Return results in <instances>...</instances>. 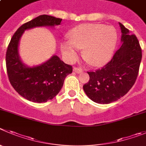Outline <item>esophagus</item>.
<instances>
[{"mask_svg": "<svg viewBox=\"0 0 146 146\" xmlns=\"http://www.w3.org/2000/svg\"><path fill=\"white\" fill-rule=\"evenodd\" d=\"M73 70H74V72H76V73H78V74H80V73H82V69H81V68L74 67V69H73Z\"/></svg>", "mask_w": 146, "mask_h": 146, "instance_id": "esophagus-1", "label": "esophagus"}]
</instances>
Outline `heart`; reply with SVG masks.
Returning <instances> with one entry per match:
<instances>
[{"label": "heart", "mask_w": 146, "mask_h": 146, "mask_svg": "<svg viewBox=\"0 0 146 146\" xmlns=\"http://www.w3.org/2000/svg\"><path fill=\"white\" fill-rule=\"evenodd\" d=\"M70 40L61 44L64 56L69 62L78 57L80 49H83V57L93 66H101L110 59L117 42L116 29L101 24H84L69 32Z\"/></svg>", "instance_id": "obj_1"}]
</instances>
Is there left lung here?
Segmentation results:
<instances>
[{
    "mask_svg": "<svg viewBox=\"0 0 146 146\" xmlns=\"http://www.w3.org/2000/svg\"><path fill=\"white\" fill-rule=\"evenodd\" d=\"M121 45L106 65L88 72L90 80L83 86L88 97L97 104H108L120 99L135 82L142 58L138 40L122 24Z\"/></svg>",
    "mask_w": 146,
    "mask_h": 146,
    "instance_id": "1",
    "label": "left lung"
}]
</instances>
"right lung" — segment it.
I'll list each match as a JSON object with an SVG mask.
<instances>
[{"instance_id":"obj_1","label":"right lung","mask_w":146,"mask_h":146,"mask_svg":"<svg viewBox=\"0 0 146 146\" xmlns=\"http://www.w3.org/2000/svg\"><path fill=\"white\" fill-rule=\"evenodd\" d=\"M62 19L40 15L21 25L12 37L6 56L9 81L16 91L27 100L45 103L53 99L64 85V80L72 72V66L65 64L56 55L36 66H29L22 61L19 45L25 31L35 27H54Z\"/></svg>"}]
</instances>
